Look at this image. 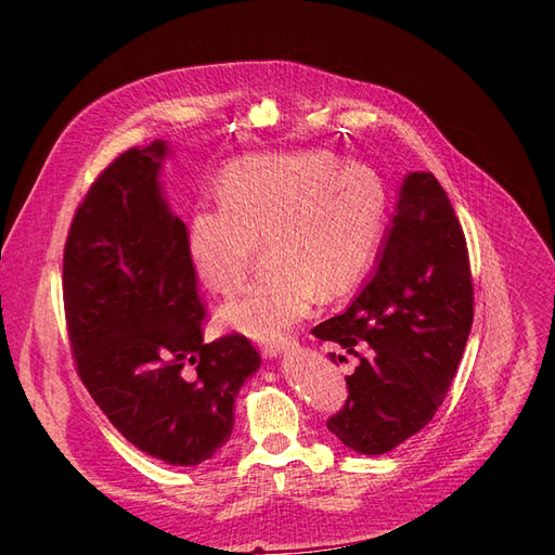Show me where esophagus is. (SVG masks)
Segmentation results:
<instances>
[{
	"label": "esophagus",
	"instance_id": "esophagus-1",
	"mask_svg": "<svg viewBox=\"0 0 555 555\" xmlns=\"http://www.w3.org/2000/svg\"><path fill=\"white\" fill-rule=\"evenodd\" d=\"M294 345H296V340H294V338H280V340H271V343L261 345V354H263V357H268V359H278L280 354H284V351L292 349Z\"/></svg>",
	"mask_w": 555,
	"mask_h": 555
}]
</instances>
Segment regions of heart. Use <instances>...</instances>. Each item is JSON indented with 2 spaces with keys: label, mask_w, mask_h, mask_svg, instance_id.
Returning <instances> with one entry per match:
<instances>
[{
  "label": "heart",
  "mask_w": 555,
  "mask_h": 555,
  "mask_svg": "<svg viewBox=\"0 0 555 555\" xmlns=\"http://www.w3.org/2000/svg\"><path fill=\"white\" fill-rule=\"evenodd\" d=\"M217 198L192 210L184 259L206 289L231 294L263 241L261 275L217 308V324L255 340L278 338L298 324L317 292L338 298L354 289L386 222L382 178L322 150L233 162Z\"/></svg>",
  "instance_id": "obj_1"
}]
</instances>
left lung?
<instances>
[{"mask_svg":"<svg viewBox=\"0 0 555 555\" xmlns=\"http://www.w3.org/2000/svg\"><path fill=\"white\" fill-rule=\"evenodd\" d=\"M473 314L459 217L433 173H408L371 280L343 314L312 328L314 338L359 357L328 430L363 456H379L422 430L459 371Z\"/></svg>","mask_w":555,"mask_h":555,"instance_id":"left-lung-1","label":"left lung"}]
</instances>
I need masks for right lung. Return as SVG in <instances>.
Masks as SVG:
<instances>
[{
  "mask_svg": "<svg viewBox=\"0 0 555 555\" xmlns=\"http://www.w3.org/2000/svg\"><path fill=\"white\" fill-rule=\"evenodd\" d=\"M166 157V141L131 147L94 180L64 245V312L78 375L108 422L147 456L198 465L229 442L261 357L238 333L204 343L184 222L159 182Z\"/></svg>",
  "mask_w": 555,
  "mask_h": 555,
  "instance_id": "1",
  "label": "right lung"
}]
</instances>
